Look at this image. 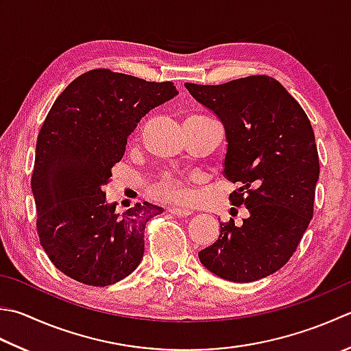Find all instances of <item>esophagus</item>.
<instances>
[{"label": "esophagus", "instance_id": "obj_1", "mask_svg": "<svg viewBox=\"0 0 351 351\" xmlns=\"http://www.w3.org/2000/svg\"><path fill=\"white\" fill-rule=\"evenodd\" d=\"M169 211L178 217H189L191 215L190 210H184V208H170Z\"/></svg>", "mask_w": 351, "mask_h": 351}]
</instances>
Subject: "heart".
<instances>
[{
	"label": "heart",
	"instance_id": "1",
	"mask_svg": "<svg viewBox=\"0 0 351 351\" xmlns=\"http://www.w3.org/2000/svg\"><path fill=\"white\" fill-rule=\"evenodd\" d=\"M193 180L181 176H166L155 185L154 195L171 204H189L193 199Z\"/></svg>",
	"mask_w": 351,
	"mask_h": 351
}]
</instances>
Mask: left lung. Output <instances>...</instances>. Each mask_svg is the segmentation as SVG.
<instances>
[{
    "label": "left lung",
    "instance_id": "8db88e82",
    "mask_svg": "<svg viewBox=\"0 0 351 351\" xmlns=\"http://www.w3.org/2000/svg\"><path fill=\"white\" fill-rule=\"evenodd\" d=\"M185 88L222 121L228 141L223 175L239 184L230 201L250 213L240 225L221 222L219 239L199 260L234 283L265 278L289 262L312 221L319 160L311 121L285 86L265 74Z\"/></svg>",
    "mask_w": 351,
    "mask_h": 351
}]
</instances>
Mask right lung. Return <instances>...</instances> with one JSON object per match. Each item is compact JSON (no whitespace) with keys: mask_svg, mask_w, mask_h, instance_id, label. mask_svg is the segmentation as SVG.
<instances>
[{"mask_svg":"<svg viewBox=\"0 0 351 351\" xmlns=\"http://www.w3.org/2000/svg\"><path fill=\"white\" fill-rule=\"evenodd\" d=\"M175 95L171 82L99 68L74 79L53 103L38 135L32 191L39 242L66 277L103 287L140 265L146 223L162 208L144 202L117 215L103 185L136 123Z\"/></svg>","mask_w":351,"mask_h":351,"instance_id":"add662e5","label":"right lung"}]
</instances>
